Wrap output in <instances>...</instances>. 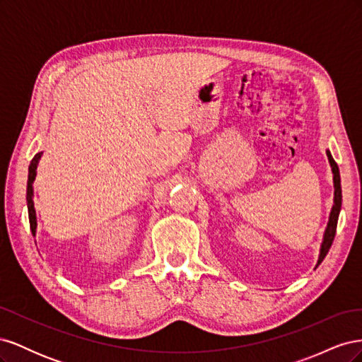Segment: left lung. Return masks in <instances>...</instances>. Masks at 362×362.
Returning <instances> with one entry per match:
<instances>
[{
  "mask_svg": "<svg viewBox=\"0 0 362 362\" xmlns=\"http://www.w3.org/2000/svg\"><path fill=\"white\" fill-rule=\"evenodd\" d=\"M326 156H327V160H329L331 168H332L334 189L335 190H334V205H332V210H331V214H329V222H327V226H326V231H325V235H323V243H322V247H320L319 261H317L315 267H319V264L325 259L326 254L329 252V249L332 246L334 237H335V233H337V222H338L339 210H341V180H339V170H338L337 163L332 158L329 151H326Z\"/></svg>",
  "mask_w": 362,
  "mask_h": 362,
  "instance_id": "8db88e82",
  "label": "left lung"
}]
</instances>
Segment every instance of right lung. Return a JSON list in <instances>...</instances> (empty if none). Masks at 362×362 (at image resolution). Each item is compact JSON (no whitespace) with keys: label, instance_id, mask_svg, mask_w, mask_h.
Here are the masks:
<instances>
[{"label":"right lung","instance_id":"add662e5","mask_svg":"<svg viewBox=\"0 0 362 362\" xmlns=\"http://www.w3.org/2000/svg\"><path fill=\"white\" fill-rule=\"evenodd\" d=\"M42 152L33 157L30 166H28V181H27V206H28V218H30V229L33 235H36V211H35V204H33V181L36 180V169H37V163L40 160Z\"/></svg>","mask_w":362,"mask_h":362}]
</instances>
